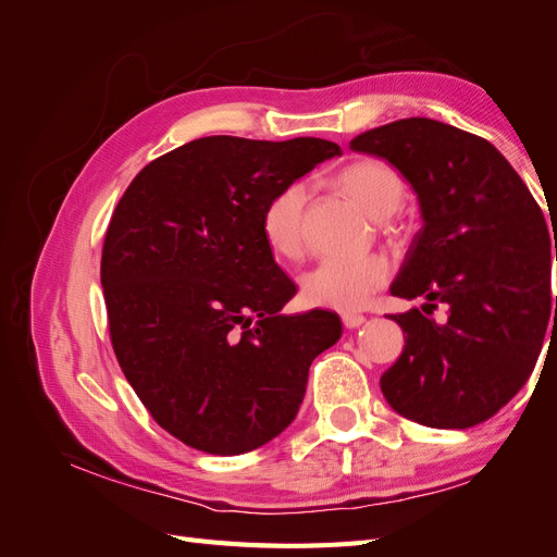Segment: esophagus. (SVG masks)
<instances>
[{"label":"esophagus","mask_w":557,"mask_h":557,"mask_svg":"<svg viewBox=\"0 0 557 557\" xmlns=\"http://www.w3.org/2000/svg\"><path fill=\"white\" fill-rule=\"evenodd\" d=\"M342 320H344V325L348 327V330H356V327H360L362 323H364V315H360V313H344L342 315Z\"/></svg>","instance_id":"34e87169"}]
</instances>
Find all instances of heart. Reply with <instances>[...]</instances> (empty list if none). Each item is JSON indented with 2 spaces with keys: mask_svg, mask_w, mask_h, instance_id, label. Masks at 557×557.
Here are the masks:
<instances>
[{
  "mask_svg": "<svg viewBox=\"0 0 557 557\" xmlns=\"http://www.w3.org/2000/svg\"><path fill=\"white\" fill-rule=\"evenodd\" d=\"M336 185L374 221L393 215L404 201L407 188L391 164L364 160L346 166ZM305 201L307 188L290 183L281 188L262 213L264 239L278 256L297 260L305 252ZM391 278V262L383 256L358 260H323L301 278V297L307 305L334 311H358L369 297Z\"/></svg>",
  "mask_w": 557,
  "mask_h": 557,
  "instance_id": "1",
  "label": "heart"
}]
</instances>
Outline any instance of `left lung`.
Listing matches in <instances>:
<instances>
[{"label": "left lung", "instance_id": "1", "mask_svg": "<svg viewBox=\"0 0 557 557\" xmlns=\"http://www.w3.org/2000/svg\"><path fill=\"white\" fill-rule=\"evenodd\" d=\"M350 148L399 170L423 218L391 293L425 301L393 315L407 344L381 376L383 397L420 425H479L525 385L557 320V239L507 158L476 134L404 117ZM440 306L443 318L430 319Z\"/></svg>", "mask_w": 557, "mask_h": 557}]
</instances>
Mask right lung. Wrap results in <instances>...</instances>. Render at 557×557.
I'll list each match as a JSON object with an SVG mask.
<instances>
[{
  "mask_svg": "<svg viewBox=\"0 0 557 557\" xmlns=\"http://www.w3.org/2000/svg\"><path fill=\"white\" fill-rule=\"evenodd\" d=\"M342 148L313 137H205L137 174L102 250L115 358L144 407L183 444L239 455L288 428L315 356L342 336L330 311L283 315L295 283L262 213Z\"/></svg>",
  "mask_w": 557,
  "mask_h": 557,
  "instance_id": "1",
  "label": "right lung"
}]
</instances>
